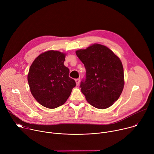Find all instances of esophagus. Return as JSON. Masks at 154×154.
Wrapping results in <instances>:
<instances>
[{
	"instance_id": "1",
	"label": "esophagus",
	"mask_w": 154,
	"mask_h": 154,
	"mask_svg": "<svg viewBox=\"0 0 154 154\" xmlns=\"http://www.w3.org/2000/svg\"><path fill=\"white\" fill-rule=\"evenodd\" d=\"M75 82H76V85H79L80 83V79H75Z\"/></svg>"
}]
</instances>
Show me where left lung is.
<instances>
[{"label":"left lung","instance_id":"8db88e82","mask_svg":"<svg viewBox=\"0 0 154 154\" xmlns=\"http://www.w3.org/2000/svg\"><path fill=\"white\" fill-rule=\"evenodd\" d=\"M75 53L86 69L85 79L80 87L86 100L99 109L112 106L124 88V69L120 59L99 44Z\"/></svg>","mask_w":154,"mask_h":154}]
</instances>
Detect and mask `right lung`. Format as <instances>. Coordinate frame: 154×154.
Segmentation results:
<instances>
[{"label": "right lung", "mask_w": 154, "mask_h": 154, "mask_svg": "<svg viewBox=\"0 0 154 154\" xmlns=\"http://www.w3.org/2000/svg\"><path fill=\"white\" fill-rule=\"evenodd\" d=\"M65 55L59 51H47L30 66L27 77L30 91L43 106L53 109L62 105L76 85L69 77V69L64 65Z\"/></svg>", "instance_id": "right-lung-1"}]
</instances>
